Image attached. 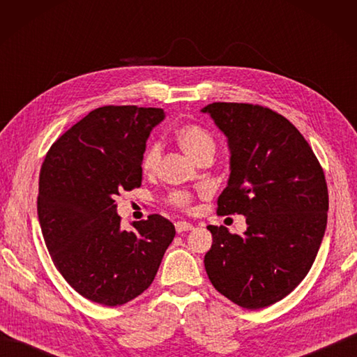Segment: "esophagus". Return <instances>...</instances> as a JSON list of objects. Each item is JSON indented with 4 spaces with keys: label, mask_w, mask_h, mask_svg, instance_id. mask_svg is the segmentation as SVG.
<instances>
[{
    "label": "esophagus",
    "mask_w": 357,
    "mask_h": 357,
    "mask_svg": "<svg viewBox=\"0 0 357 357\" xmlns=\"http://www.w3.org/2000/svg\"><path fill=\"white\" fill-rule=\"evenodd\" d=\"M174 229H176L178 233H184L188 230H193V224L185 222V221H178L176 224H174Z\"/></svg>",
    "instance_id": "esophagus-1"
}]
</instances>
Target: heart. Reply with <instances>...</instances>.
<instances>
[{
  "mask_svg": "<svg viewBox=\"0 0 357 357\" xmlns=\"http://www.w3.org/2000/svg\"><path fill=\"white\" fill-rule=\"evenodd\" d=\"M174 138H176L181 149H183L185 153L193 159V161H196V159L202 155L215 153L216 144H215L213 136L210 135L208 130H206V128L198 124L179 126L176 130H174ZM159 158H161V146H159L158 142H151L142 155V161H141L142 172L144 173L155 172L159 162ZM169 202L176 207L185 208L190 206L192 196L185 192H173L169 196Z\"/></svg>",
  "mask_w": 357,
  "mask_h": 357,
  "instance_id": "heart-1",
  "label": "heart"
}]
</instances>
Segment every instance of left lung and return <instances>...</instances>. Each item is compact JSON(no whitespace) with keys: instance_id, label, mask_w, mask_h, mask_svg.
I'll return each mask as SVG.
<instances>
[{"instance_id":"8db88e82","label":"left lung","mask_w":357,"mask_h":357,"mask_svg":"<svg viewBox=\"0 0 357 357\" xmlns=\"http://www.w3.org/2000/svg\"><path fill=\"white\" fill-rule=\"evenodd\" d=\"M229 144L230 176L218 215H244V236L208 225L210 282L234 304L257 310L284 299L312 268L327 227L324 170L290 121L267 107L213 102L201 110Z\"/></svg>"}]
</instances>
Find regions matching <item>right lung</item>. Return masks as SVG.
I'll use <instances>...</instances> for the list:
<instances>
[{
  "label": "right lung",
  "mask_w": 357,
  "mask_h": 357,
  "mask_svg": "<svg viewBox=\"0 0 357 357\" xmlns=\"http://www.w3.org/2000/svg\"><path fill=\"white\" fill-rule=\"evenodd\" d=\"M162 109L105 105L50 147L40 172L38 219L58 271L86 299L116 307L153 282L174 225L159 215L121 229L115 198L142 181V155Z\"/></svg>",
  "instance_id": "add662e5"
}]
</instances>
